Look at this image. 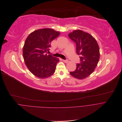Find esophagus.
Wrapping results in <instances>:
<instances>
[{"instance_id": "esophagus-1", "label": "esophagus", "mask_w": 122, "mask_h": 122, "mask_svg": "<svg viewBox=\"0 0 122 122\" xmlns=\"http://www.w3.org/2000/svg\"><path fill=\"white\" fill-rule=\"evenodd\" d=\"M62 61H63L65 63H67V62H68V61L67 60H62Z\"/></svg>"}]
</instances>
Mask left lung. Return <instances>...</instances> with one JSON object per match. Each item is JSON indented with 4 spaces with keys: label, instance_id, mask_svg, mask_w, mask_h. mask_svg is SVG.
<instances>
[{
    "label": "left lung",
    "instance_id": "8db88e82",
    "mask_svg": "<svg viewBox=\"0 0 122 122\" xmlns=\"http://www.w3.org/2000/svg\"><path fill=\"white\" fill-rule=\"evenodd\" d=\"M76 46V53L80 56V63H77L76 70L71 71V76L79 79H84L94 71L100 59V48L95 39L81 30L73 31L68 35Z\"/></svg>",
    "mask_w": 122,
    "mask_h": 122
}]
</instances>
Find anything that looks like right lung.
<instances>
[{
  "label": "right lung",
  "mask_w": 122,
  "mask_h": 122,
  "mask_svg": "<svg viewBox=\"0 0 122 122\" xmlns=\"http://www.w3.org/2000/svg\"><path fill=\"white\" fill-rule=\"evenodd\" d=\"M60 33L53 29L37 30L27 37L23 47L24 62L32 74L40 78L51 76L55 71L59 60L47 53L51 42Z\"/></svg>",
  "instance_id": "right-lung-1"
}]
</instances>
